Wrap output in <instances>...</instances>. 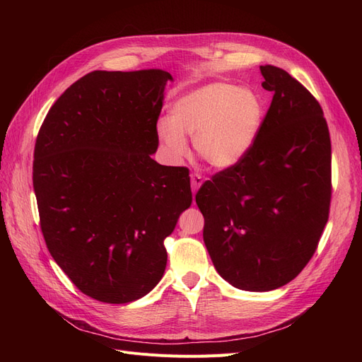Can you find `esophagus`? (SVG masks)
Listing matches in <instances>:
<instances>
[{
  "instance_id": "obj_1",
  "label": "esophagus",
  "mask_w": 362,
  "mask_h": 362,
  "mask_svg": "<svg viewBox=\"0 0 362 362\" xmlns=\"http://www.w3.org/2000/svg\"><path fill=\"white\" fill-rule=\"evenodd\" d=\"M190 182H192V190H193V193H196V192H198V189L201 187V185H202L204 180H202L201 175L192 173V175H190Z\"/></svg>"
}]
</instances>
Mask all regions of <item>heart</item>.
<instances>
[{
    "mask_svg": "<svg viewBox=\"0 0 362 362\" xmlns=\"http://www.w3.org/2000/svg\"><path fill=\"white\" fill-rule=\"evenodd\" d=\"M262 105L249 89L231 83H210L182 95L161 119L157 133L173 161L187 156L185 137L196 154L216 169L233 168L247 154L259 133Z\"/></svg>",
    "mask_w": 362,
    "mask_h": 362,
    "instance_id": "obj_1",
    "label": "heart"
}]
</instances>
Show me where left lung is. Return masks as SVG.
Here are the masks:
<instances>
[{
  "mask_svg": "<svg viewBox=\"0 0 362 362\" xmlns=\"http://www.w3.org/2000/svg\"><path fill=\"white\" fill-rule=\"evenodd\" d=\"M259 69L273 100L254 145L196 193L216 270L246 291L275 290L299 275L319 246L332 196L319 101L287 71Z\"/></svg>",
  "mask_w": 362,
  "mask_h": 362,
  "instance_id": "8db88e82",
  "label": "left lung"
}]
</instances>
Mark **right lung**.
I'll return each mask as SVG.
<instances>
[{
    "label": "right lung",
    "instance_id": "right-lung-1",
    "mask_svg": "<svg viewBox=\"0 0 362 362\" xmlns=\"http://www.w3.org/2000/svg\"><path fill=\"white\" fill-rule=\"evenodd\" d=\"M161 69L93 71L62 93L33 161L40 229L74 286L105 303L144 298L168 262L164 238L192 204L189 169L161 166Z\"/></svg>",
    "mask_w": 362,
    "mask_h": 362
}]
</instances>
